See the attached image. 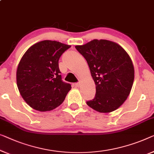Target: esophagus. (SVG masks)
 I'll return each mask as SVG.
<instances>
[{
  "instance_id": "1",
  "label": "esophagus",
  "mask_w": 154,
  "mask_h": 154,
  "mask_svg": "<svg viewBox=\"0 0 154 154\" xmlns=\"http://www.w3.org/2000/svg\"><path fill=\"white\" fill-rule=\"evenodd\" d=\"M80 84H81V83H80V82H77V83H76L75 84V87H76V88H79V87L80 86Z\"/></svg>"
}]
</instances>
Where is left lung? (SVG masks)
<instances>
[{
	"label": "left lung",
	"instance_id": "8db88e82",
	"mask_svg": "<svg viewBox=\"0 0 154 154\" xmlns=\"http://www.w3.org/2000/svg\"><path fill=\"white\" fill-rule=\"evenodd\" d=\"M88 64L96 85L94 99L88 106L100 113L118 109L127 100L134 80V68L127 52L117 43L94 39L75 46Z\"/></svg>",
	"mask_w": 154,
	"mask_h": 154
}]
</instances>
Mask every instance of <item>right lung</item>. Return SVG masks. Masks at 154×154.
<instances>
[{
    "mask_svg": "<svg viewBox=\"0 0 154 154\" xmlns=\"http://www.w3.org/2000/svg\"><path fill=\"white\" fill-rule=\"evenodd\" d=\"M70 45L45 40L36 43L18 63L17 83L20 95L29 106L48 111L61 104L71 89L62 80L59 59Z\"/></svg>",
    "mask_w": 154,
    "mask_h": 154,
    "instance_id": "obj_1",
    "label": "right lung"
}]
</instances>
